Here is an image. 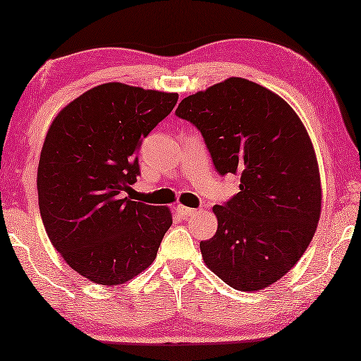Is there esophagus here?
Here are the masks:
<instances>
[{"mask_svg": "<svg viewBox=\"0 0 361 361\" xmlns=\"http://www.w3.org/2000/svg\"><path fill=\"white\" fill-rule=\"evenodd\" d=\"M175 211L178 212V216H181V217H192V216H195V214H197V209L186 208V206H183V204L176 206Z\"/></svg>", "mask_w": 361, "mask_h": 361, "instance_id": "34e87169", "label": "esophagus"}]
</instances>
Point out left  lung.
<instances>
[{"instance_id":"8db88e82","label":"left lung","mask_w":361,"mask_h":361,"mask_svg":"<svg viewBox=\"0 0 361 361\" xmlns=\"http://www.w3.org/2000/svg\"><path fill=\"white\" fill-rule=\"evenodd\" d=\"M175 114L200 130L220 175H240V192L214 206L219 226L200 242L204 264L235 290L271 286L301 259L319 220L307 130L282 97L240 78L185 97Z\"/></svg>"}]
</instances>
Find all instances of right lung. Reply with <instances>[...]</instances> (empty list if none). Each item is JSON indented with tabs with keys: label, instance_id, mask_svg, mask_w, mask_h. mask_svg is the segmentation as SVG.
Returning <instances> with one entry per match:
<instances>
[{
	"label": "right lung",
	"instance_id": "add662e5",
	"mask_svg": "<svg viewBox=\"0 0 361 361\" xmlns=\"http://www.w3.org/2000/svg\"><path fill=\"white\" fill-rule=\"evenodd\" d=\"M178 101L176 93L119 82L88 90L60 111L37 172L40 216L65 262L91 282L119 286L152 265L172 225L164 206L132 202L137 149Z\"/></svg>",
	"mask_w": 361,
	"mask_h": 361
}]
</instances>
